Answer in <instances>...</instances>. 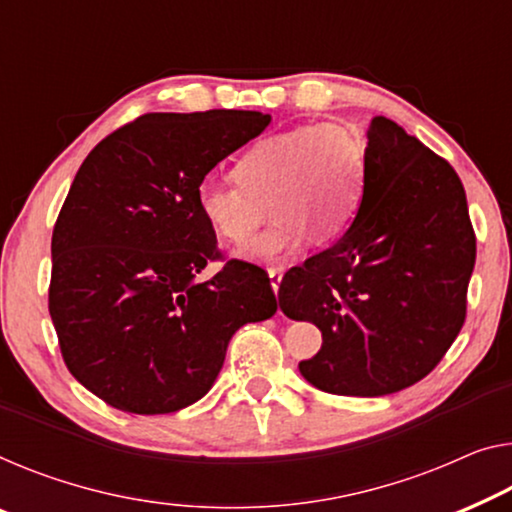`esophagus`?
I'll use <instances>...</instances> for the list:
<instances>
[{
	"label": "esophagus",
	"instance_id": "34e87169",
	"mask_svg": "<svg viewBox=\"0 0 512 512\" xmlns=\"http://www.w3.org/2000/svg\"><path fill=\"white\" fill-rule=\"evenodd\" d=\"M282 273H285V269H282V266H271V269H269V278H271V287H273V292H278V289H280Z\"/></svg>",
	"mask_w": 512,
	"mask_h": 512
}]
</instances>
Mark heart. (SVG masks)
Masks as SVG:
<instances>
[{
  "label": "heart",
  "instance_id": "1",
  "mask_svg": "<svg viewBox=\"0 0 512 512\" xmlns=\"http://www.w3.org/2000/svg\"><path fill=\"white\" fill-rule=\"evenodd\" d=\"M234 181L204 179L195 204L213 232L246 243L271 213L276 223L241 250L243 259L280 262L310 239L333 241L349 230L368 186L361 137L324 121L255 142L234 165Z\"/></svg>",
  "mask_w": 512,
  "mask_h": 512
}]
</instances>
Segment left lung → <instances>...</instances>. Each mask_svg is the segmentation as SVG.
<instances>
[{
  "label": "left lung",
  "mask_w": 512,
  "mask_h": 512,
  "mask_svg": "<svg viewBox=\"0 0 512 512\" xmlns=\"http://www.w3.org/2000/svg\"><path fill=\"white\" fill-rule=\"evenodd\" d=\"M368 186L338 243L280 282V310L322 331L299 363L319 391L398 393L437 368L467 315L476 234L462 181L386 117L368 128Z\"/></svg>",
  "instance_id": "1"
}]
</instances>
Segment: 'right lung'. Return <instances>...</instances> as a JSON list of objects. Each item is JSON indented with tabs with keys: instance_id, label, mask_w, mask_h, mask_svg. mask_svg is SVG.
<instances>
[{
	"instance_id": "1",
	"label": "right lung",
	"mask_w": 512,
	"mask_h": 512,
	"mask_svg": "<svg viewBox=\"0 0 512 512\" xmlns=\"http://www.w3.org/2000/svg\"><path fill=\"white\" fill-rule=\"evenodd\" d=\"M246 110L154 112L91 149L52 232L48 308L66 368L110 407L172 414L209 393L232 335L278 310L269 276L218 259L195 190L269 126Z\"/></svg>"
}]
</instances>
